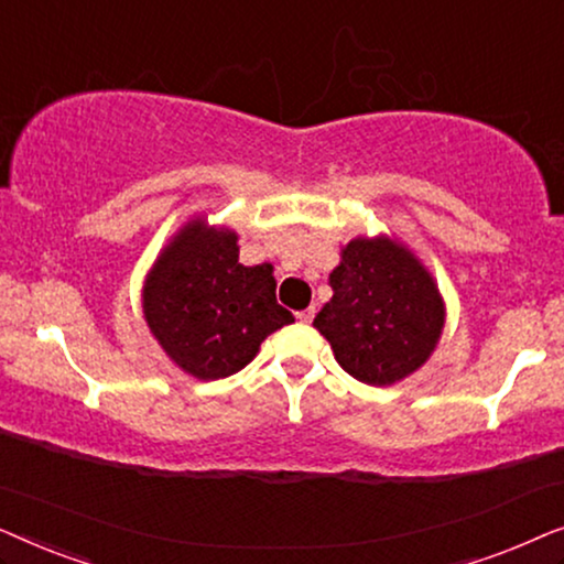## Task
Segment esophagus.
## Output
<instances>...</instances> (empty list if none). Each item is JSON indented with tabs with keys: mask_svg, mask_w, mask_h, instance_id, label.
<instances>
[{
	"mask_svg": "<svg viewBox=\"0 0 564 564\" xmlns=\"http://www.w3.org/2000/svg\"><path fill=\"white\" fill-rule=\"evenodd\" d=\"M315 318V307H307V311H300L297 313V321L300 323H311Z\"/></svg>",
	"mask_w": 564,
	"mask_h": 564,
	"instance_id": "1",
	"label": "esophagus"
}]
</instances>
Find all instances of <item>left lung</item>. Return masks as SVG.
Listing matches in <instances>:
<instances>
[{
    "instance_id": "obj_1",
    "label": "left lung",
    "mask_w": 564,
    "mask_h": 564,
    "mask_svg": "<svg viewBox=\"0 0 564 564\" xmlns=\"http://www.w3.org/2000/svg\"><path fill=\"white\" fill-rule=\"evenodd\" d=\"M334 297L313 326L354 380L388 388L419 372L442 341L446 303L434 274L395 236H357L330 272Z\"/></svg>"
}]
</instances>
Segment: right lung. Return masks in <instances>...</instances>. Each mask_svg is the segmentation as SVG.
Listing matches in <instances>:
<instances>
[{"mask_svg":"<svg viewBox=\"0 0 564 564\" xmlns=\"http://www.w3.org/2000/svg\"><path fill=\"white\" fill-rule=\"evenodd\" d=\"M272 264L243 267L238 234L192 215L143 280V321L184 375L220 380L249 365L261 341L288 326Z\"/></svg>","mask_w":564,"mask_h":564,"instance_id":"right-lung-1","label":"right lung"}]
</instances>
